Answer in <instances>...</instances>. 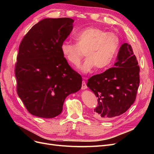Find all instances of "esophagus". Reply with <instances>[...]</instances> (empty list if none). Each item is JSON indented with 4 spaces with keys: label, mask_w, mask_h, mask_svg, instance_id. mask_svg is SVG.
Returning <instances> with one entry per match:
<instances>
[{
    "label": "esophagus",
    "mask_w": 154,
    "mask_h": 154,
    "mask_svg": "<svg viewBox=\"0 0 154 154\" xmlns=\"http://www.w3.org/2000/svg\"><path fill=\"white\" fill-rule=\"evenodd\" d=\"M84 79H85V78H83ZM87 85H86V82L83 80L82 82V90H85V89H87Z\"/></svg>",
    "instance_id": "1"
}]
</instances>
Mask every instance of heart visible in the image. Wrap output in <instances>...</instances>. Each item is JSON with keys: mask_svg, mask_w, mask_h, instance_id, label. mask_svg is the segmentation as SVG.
Here are the masks:
<instances>
[{"mask_svg": "<svg viewBox=\"0 0 154 154\" xmlns=\"http://www.w3.org/2000/svg\"><path fill=\"white\" fill-rule=\"evenodd\" d=\"M74 39L76 44L63 42L60 49L67 61L76 67L80 65L85 53L87 58L79 68L83 74L90 72L95 67L99 69L109 67L119 47L117 35L95 27H88L78 32Z\"/></svg>", "mask_w": 154, "mask_h": 154, "instance_id": "obj_1", "label": "heart"}]
</instances>
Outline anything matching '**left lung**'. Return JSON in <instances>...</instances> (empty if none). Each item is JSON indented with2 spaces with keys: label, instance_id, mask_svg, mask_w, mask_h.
I'll list each match as a JSON object with an SVG mask.
<instances>
[{
  "label": "left lung",
  "instance_id": "8db88e82",
  "mask_svg": "<svg viewBox=\"0 0 154 154\" xmlns=\"http://www.w3.org/2000/svg\"><path fill=\"white\" fill-rule=\"evenodd\" d=\"M139 67L131 45L121 46L114 67L88 79L87 86L97 97L94 117L109 120L123 114L136 100Z\"/></svg>",
  "mask_w": 154,
  "mask_h": 154
}]
</instances>
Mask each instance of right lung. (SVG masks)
Wrapping results in <instances>:
<instances>
[{
	"mask_svg": "<svg viewBox=\"0 0 154 154\" xmlns=\"http://www.w3.org/2000/svg\"><path fill=\"white\" fill-rule=\"evenodd\" d=\"M73 22L69 18H44L21 42L15 66L17 93L32 115L58 116L67 96L82 87V76L69 66L60 49Z\"/></svg>",
	"mask_w": 154,
	"mask_h": 154,
	"instance_id": "1",
	"label": "right lung"
}]
</instances>
